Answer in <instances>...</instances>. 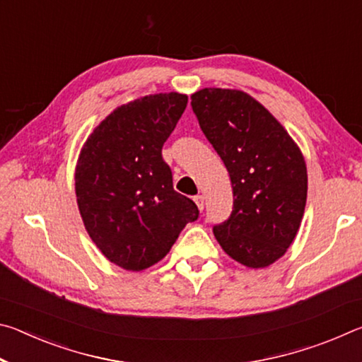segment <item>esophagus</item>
I'll use <instances>...</instances> for the list:
<instances>
[{
	"mask_svg": "<svg viewBox=\"0 0 362 362\" xmlns=\"http://www.w3.org/2000/svg\"><path fill=\"white\" fill-rule=\"evenodd\" d=\"M194 203H196V206H198L199 211H203L204 209V196L203 194L194 196Z\"/></svg>",
	"mask_w": 362,
	"mask_h": 362,
	"instance_id": "1",
	"label": "esophagus"
}]
</instances>
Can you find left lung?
I'll use <instances>...</instances> for the list:
<instances>
[{"instance_id":"obj_1","label":"left lung","mask_w":362,"mask_h":362,"mask_svg":"<svg viewBox=\"0 0 362 362\" xmlns=\"http://www.w3.org/2000/svg\"><path fill=\"white\" fill-rule=\"evenodd\" d=\"M192 107L233 188L231 216L214 226L216 240L243 265H272L302 223L308 189L302 151L281 122L243 90L201 89L192 95Z\"/></svg>"}]
</instances>
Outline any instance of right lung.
I'll return each instance as SVG.
<instances>
[{
  "label": "right lung",
  "instance_id": "add662e5",
  "mask_svg": "<svg viewBox=\"0 0 362 362\" xmlns=\"http://www.w3.org/2000/svg\"><path fill=\"white\" fill-rule=\"evenodd\" d=\"M187 103L185 94L168 93L121 105L79 153L75 189L86 230L110 262L129 272L164 259L199 216L198 206L174 189L161 155Z\"/></svg>",
  "mask_w": 362,
  "mask_h": 362
}]
</instances>
